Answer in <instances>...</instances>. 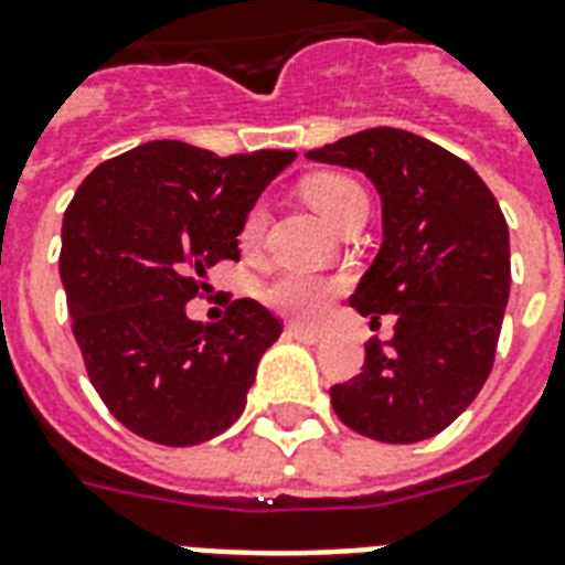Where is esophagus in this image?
Returning a JSON list of instances; mask_svg holds the SVG:
<instances>
[{"instance_id": "1", "label": "esophagus", "mask_w": 565, "mask_h": 565, "mask_svg": "<svg viewBox=\"0 0 565 565\" xmlns=\"http://www.w3.org/2000/svg\"><path fill=\"white\" fill-rule=\"evenodd\" d=\"M287 334L296 340H301V343H320L322 340L320 329H308V326H296V322H290V326H287Z\"/></svg>"}]
</instances>
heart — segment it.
I'll return each instance as SVG.
<instances>
[{"label": "heart", "instance_id": "heart-1", "mask_svg": "<svg viewBox=\"0 0 565 565\" xmlns=\"http://www.w3.org/2000/svg\"><path fill=\"white\" fill-rule=\"evenodd\" d=\"M305 198L311 201L313 210L338 227L340 218L350 213L352 206L364 204L367 198L361 192L355 180L343 178V174H317V178L305 180ZM266 213L264 206H252L243 218V231L239 239L245 245H254L264 234ZM338 290V284L320 275L308 273H281L275 275L273 281L260 290V299L273 308V311L284 313V317H296V320H311L329 305V299Z\"/></svg>", "mask_w": 565, "mask_h": 565}]
</instances>
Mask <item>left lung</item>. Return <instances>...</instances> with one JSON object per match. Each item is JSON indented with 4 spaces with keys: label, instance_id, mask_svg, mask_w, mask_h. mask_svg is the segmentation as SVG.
Masks as SVG:
<instances>
[{
    "label": "left lung",
    "instance_id": "8db88e82",
    "mask_svg": "<svg viewBox=\"0 0 565 565\" xmlns=\"http://www.w3.org/2000/svg\"><path fill=\"white\" fill-rule=\"evenodd\" d=\"M361 171L382 198V245L350 305L394 338L364 343V373L331 387L343 424L385 445H415L450 426L492 373L510 299V231L468 162L394 127L305 153Z\"/></svg>",
    "mask_w": 565,
    "mask_h": 565
}]
</instances>
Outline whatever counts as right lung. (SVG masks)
I'll use <instances>...</instances> for the list:
<instances>
[{"label": "right lung", "mask_w": 565, "mask_h": 565, "mask_svg": "<svg viewBox=\"0 0 565 565\" xmlns=\"http://www.w3.org/2000/svg\"><path fill=\"white\" fill-rule=\"evenodd\" d=\"M292 150L215 157L148 141L82 180L62 225V284L92 385L120 424L166 447L225 433L281 322L234 299L215 326L186 301L218 260H236L245 213Z\"/></svg>", "instance_id": "add662e5"}]
</instances>
